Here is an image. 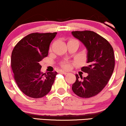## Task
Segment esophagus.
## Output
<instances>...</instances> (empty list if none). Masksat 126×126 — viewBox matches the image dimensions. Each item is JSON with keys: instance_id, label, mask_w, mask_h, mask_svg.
Segmentation results:
<instances>
[{"instance_id": "esophagus-1", "label": "esophagus", "mask_w": 126, "mask_h": 126, "mask_svg": "<svg viewBox=\"0 0 126 126\" xmlns=\"http://www.w3.org/2000/svg\"><path fill=\"white\" fill-rule=\"evenodd\" d=\"M60 72H61V73L63 74H65V75L68 74V72H65V71H63V70L60 71Z\"/></svg>"}]
</instances>
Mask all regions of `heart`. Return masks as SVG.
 I'll use <instances>...</instances> for the list:
<instances>
[{"instance_id":"b5f03b06","label":"heart","mask_w":126,"mask_h":126,"mask_svg":"<svg viewBox=\"0 0 126 126\" xmlns=\"http://www.w3.org/2000/svg\"><path fill=\"white\" fill-rule=\"evenodd\" d=\"M63 68H65V69H67L69 68V65L68 64H66V63H64V64H63Z\"/></svg>"}]
</instances>
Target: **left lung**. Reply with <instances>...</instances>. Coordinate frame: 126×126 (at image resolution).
<instances>
[{
	"instance_id": "1",
	"label": "left lung",
	"mask_w": 126,
	"mask_h": 126,
	"mask_svg": "<svg viewBox=\"0 0 126 126\" xmlns=\"http://www.w3.org/2000/svg\"><path fill=\"white\" fill-rule=\"evenodd\" d=\"M74 38L81 41L87 50V63L88 65L81 68L88 74L80 80L75 74L76 81L72 90L82 98L94 97L101 92L107 85L113 74L115 65L114 55L111 45L106 39L93 31H73Z\"/></svg>"
}]
</instances>
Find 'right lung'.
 Masks as SVG:
<instances>
[{"label":"right lung","instance_id":"1","mask_svg":"<svg viewBox=\"0 0 126 126\" xmlns=\"http://www.w3.org/2000/svg\"><path fill=\"white\" fill-rule=\"evenodd\" d=\"M57 32L33 33L20 40L13 48L11 66L17 86L25 95L33 98L44 97L51 91L57 72L41 71L39 62L47 57Z\"/></svg>","mask_w":126,"mask_h":126}]
</instances>
